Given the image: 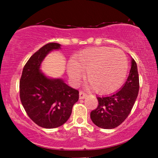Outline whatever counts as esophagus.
Returning a JSON list of instances; mask_svg holds the SVG:
<instances>
[{
  "mask_svg": "<svg viewBox=\"0 0 158 158\" xmlns=\"http://www.w3.org/2000/svg\"><path fill=\"white\" fill-rule=\"evenodd\" d=\"M87 94H86V93H85V92H83V91H81L80 92V94H79V97H80V99H83V98H85L86 96H87Z\"/></svg>",
  "mask_w": 158,
  "mask_h": 158,
  "instance_id": "34e87169",
  "label": "esophagus"
}]
</instances>
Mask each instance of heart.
Returning a JSON list of instances; mask_svg holds the SVG:
<instances>
[{
  "instance_id": "obj_1",
  "label": "heart",
  "mask_w": 158,
  "mask_h": 158,
  "mask_svg": "<svg viewBox=\"0 0 158 158\" xmlns=\"http://www.w3.org/2000/svg\"><path fill=\"white\" fill-rule=\"evenodd\" d=\"M86 73V81L99 94H108L119 88L128 72V60L119 49L108 47L83 49L68 62V73L77 83Z\"/></svg>"
}]
</instances>
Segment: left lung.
<instances>
[{"label": "left lung", "mask_w": 158, "mask_h": 158, "mask_svg": "<svg viewBox=\"0 0 158 158\" xmlns=\"http://www.w3.org/2000/svg\"><path fill=\"white\" fill-rule=\"evenodd\" d=\"M131 70L126 83L115 94L97 97L98 105L90 112V118L97 127L114 129L122 124L130 114L139 89L137 63L131 60Z\"/></svg>", "instance_id": "obj_1"}]
</instances>
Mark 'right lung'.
<instances>
[{
	"label": "right lung",
	"instance_id": "right-lung-1",
	"mask_svg": "<svg viewBox=\"0 0 158 158\" xmlns=\"http://www.w3.org/2000/svg\"><path fill=\"white\" fill-rule=\"evenodd\" d=\"M60 49L57 43H49L36 52L23 69L19 87L20 99L29 117L43 128H57L71 115L73 105L78 101L79 91L62 79H52L40 70L49 52Z\"/></svg>",
	"mask_w": 158,
	"mask_h": 158
}]
</instances>
